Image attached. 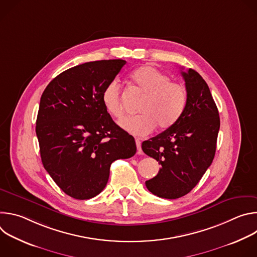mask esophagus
Returning <instances> with one entry per match:
<instances>
[{
	"label": "esophagus",
	"instance_id": "34e87169",
	"mask_svg": "<svg viewBox=\"0 0 257 257\" xmlns=\"http://www.w3.org/2000/svg\"><path fill=\"white\" fill-rule=\"evenodd\" d=\"M136 142V148H137V154L138 155H142V150H141V142L139 139H136L135 140Z\"/></svg>",
	"mask_w": 257,
	"mask_h": 257
}]
</instances>
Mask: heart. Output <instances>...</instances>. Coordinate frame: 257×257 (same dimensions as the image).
<instances>
[{
    "label": "heart",
    "mask_w": 257,
    "mask_h": 257,
    "mask_svg": "<svg viewBox=\"0 0 257 257\" xmlns=\"http://www.w3.org/2000/svg\"><path fill=\"white\" fill-rule=\"evenodd\" d=\"M130 80L144 96L138 107L140 115L121 121L123 129L133 135L144 136L152 133L156 126L165 130L179 121L187 103L186 90L181 84L172 82L165 73L152 66L134 70ZM101 102L109 116L122 118L121 87L116 80L108 82L103 88Z\"/></svg>",
    "instance_id": "1"
}]
</instances>
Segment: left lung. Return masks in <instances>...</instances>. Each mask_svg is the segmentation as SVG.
Instances as JSON below:
<instances>
[{
	"label": "left lung",
	"instance_id": "left-lung-1",
	"mask_svg": "<svg viewBox=\"0 0 257 257\" xmlns=\"http://www.w3.org/2000/svg\"><path fill=\"white\" fill-rule=\"evenodd\" d=\"M181 74L187 103L179 121L142 142V151L159 162V174L145 182L153 194L176 199L189 193L211 165L219 130V116L208 85L193 69Z\"/></svg>",
	"mask_w": 257,
	"mask_h": 257
}]
</instances>
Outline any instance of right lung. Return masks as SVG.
<instances>
[{
	"label": "right lung",
	"mask_w": 257,
	"mask_h": 257,
	"mask_svg": "<svg viewBox=\"0 0 257 257\" xmlns=\"http://www.w3.org/2000/svg\"><path fill=\"white\" fill-rule=\"evenodd\" d=\"M124 60L72 67L46 87L35 132L43 165L56 184L75 199H89L105 187L109 167L136 154L134 137L120 128L101 102L105 85Z\"/></svg>",
	"instance_id": "obj_1"
}]
</instances>
